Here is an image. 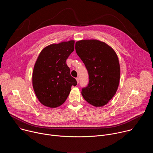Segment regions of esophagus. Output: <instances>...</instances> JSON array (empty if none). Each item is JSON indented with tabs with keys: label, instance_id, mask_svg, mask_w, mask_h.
I'll return each mask as SVG.
<instances>
[{
	"label": "esophagus",
	"instance_id": "1",
	"mask_svg": "<svg viewBox=\"0 0 153 153\" xmlns=\"http://www.w3.org/2000/svg\"><path fill=\"white\" fill-rule=\"evenodd\" d=\"M76 80H77V82L79 83V78L78 77H76Z\"/></svg>",
	"mask_w": 153,
	"mask_h": 153
}]
</instances>
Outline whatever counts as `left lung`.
<instances>
[{
  "mask_svg": "<svg viewBox=\"0 0 153 153\" xmlns=\"http://www.w3.org/2000/svg\"><path fill=\"white\" fill-rule=\"evenodd\" d=\"M77 54L85 65L89 83L82 89L84 99L94 106H102L115 95L120 80L118 57L106 43L97 40L76 43Z\"/></svg>",
  "mask_w": 153,
  "mask_h": 153,
  "instance_id": "obj_1",
  "label": "left lung"
}]
</instances>
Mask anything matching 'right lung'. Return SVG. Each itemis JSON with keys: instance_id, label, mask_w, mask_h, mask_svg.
I'll use <instances>...</instances> for the list:
<instances>
[{"instance_id": "1", "label": "right lung", "mask_w": 153, "mask_h": 153, "mask_svg": "<svg viewBox=\"0 0 153 153\" xmlns=\"http://www.w3.org/2000/svg\"><path fill=\"white\" fill-rule=\"evenodd\" d=\"M74 41L51 44L43 48L34 65L33 86L39 102L56 108L67 100L76 80L70 74L66 60L74 51Z\"/></svg>"}]
</instances>
